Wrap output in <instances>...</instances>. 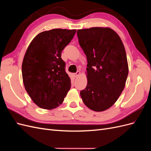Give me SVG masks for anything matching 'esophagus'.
<instances>
[{"label":"esophagus","mask_w":151,"mask_h":151,"mask_svg":"<svg viewBox=\"0 0 151 151\" xmlns=\"http://www.w3.org/2000/svg\"><path fill=\"white\" fill-rule=\"evenodd\" d=\"M80 74H81V72L80 71H77V72H76V73H74V76L75 77H77L80 75Z\"/></svg>","instance_id":"1"}]
</instances>
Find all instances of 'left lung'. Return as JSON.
Wrapping results in <instances>:
<instances>
[{
	"label": "left lung",
	"mask_w": 151,
	"mask_h": 151,
	"mask_svg": "<svg viewBox=\"0 0 151 151\" xmlns=\"http://www.w3.org/2000/svg\"><path fill=\"white\" fill-rule=\"evenodd\" d=\"M77 34L88 60V84L81 96L89 109L104 111L125 88L129 74L125 47L120 36L109 28L79 29Z\"/></svg>",
	"instance_id": "1"
}]
</instances>
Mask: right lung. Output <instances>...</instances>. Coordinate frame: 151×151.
<instances>
[{"label": "right lung", "instance_id": "1", "mask_svg": "<svg viewBox=\"0 0 151 151\" xmlns=\"http://www.w3.org/2000/svg\"><path fill=\"white\" fill-rule=\"evenodd\" d=\"M76 29H53L38 34L26 50L22 64L24 88L38 106L52 109L61 104L71 86L61 53Z\"/></svg>", "mask_w": 151, "mask_h": 151}]
</instances>
